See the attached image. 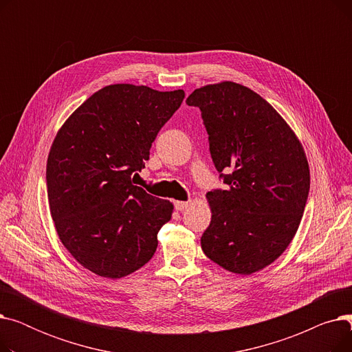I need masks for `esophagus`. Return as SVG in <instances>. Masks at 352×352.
<instances>
[{"label":"esophagus","instance_id":"esophagus-1","mask_svg":"<svg viewBox=\"0 0 352 352\" xmlns=\"http://www.w3.org/2000/svg\"><path fill=\"white\" fill-rule=\"evenodd\" d=\"M190 206V201H174V207L177 211H184Z\"/></svg>","mask_w":352,"mask_h":352}]
</instances>
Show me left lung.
Masks as SVG:
<instances>
[{
    "label": "left lung",
    "mask_w": 352,
    "mask_h": 352,
    "mask_svg": "<svg viewBox=\"0 0 352 352\" xmlns=\"http://www.w3.org/2000/svg\"><path fill=\"white\" fill-rule=\"evenodd\" d=\"M187 104L201 109L214 165L227 184L207 192L212 215L201 248L230 272L261 271L301 223L309 191L302 144L270 102L241 84L197 88Z\"/></svg>",
    "instance_id": "1"
}]
</instances>
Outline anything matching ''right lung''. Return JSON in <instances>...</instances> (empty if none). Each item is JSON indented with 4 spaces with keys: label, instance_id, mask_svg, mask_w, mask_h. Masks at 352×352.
<instances>
[{
    "label": "right lung",
    "instance_id": "obj_1",
    "mask_svg": "<svg viewBox=\"0 0 352 352\" xmlns=\"http://www.w3.org/2000/svg\"><path fill=\"white\" fill-rule=\"evenodd\" d=\"M186 92L107 85L82 102L55 135L47 192L55 230L76 261L117 280L151 260L174 206L134 186L162 125Z\"/></svg>",
    "mask_w": 352,
    "mask_h": 352
}]
</instances>
